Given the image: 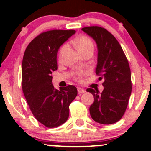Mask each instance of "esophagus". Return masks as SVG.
I'll return each instance as SVG.
<instances>
[{"instance_id": "1", "label": "esophagus", "mask_w": 151, "mask_h": 151, "mask_svg": "<svg viewBox=\"0 0 151 151\" xmlns=\"http://www.w3.org/2000/svg\"><path fill=\"white\" fill-rule=\"evenodd\" d=\"M77 91H78V93H79V94H81V93H84L86 92L85 90H84V89H82V88H80V87L77 88Z\"/></svg>"}]
</instances>
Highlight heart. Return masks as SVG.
<instances>
[{"mask_svg": "<svg viewBox=\"0 0 151 151\" xmlns=\"http://www.w3.org/2000/svg\"><path fill=\"white\" fill-rule=\"evenodd\" d=\"M74 44L77 46V50H79L80 52H83L86 51L88 50H93V44L92 40L89 37L86 35H81L80 37L74 40ZM67 49V45H63L60 48V52H59V58H61L62 54L65 52V51ZM84 74L83 72H77V74L74 75L75 78H79L81 77Z\"/></svg>", "mask_w": 151, "mask_h": 151, "instance_id": "obj_1", "label": "heart"}]
</instances>
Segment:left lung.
Instances as JSON below:
<instances>
[{"label": "left lung", "instance_id": "8db88e82", "mask_svg": "<svg viewBox=\"0 0 151 151\" xmlns=\"http://www.w3.org/2000/svg\"><path fill=\"white\" fill-rule=\"evenodd\" d=\"M96 42L98 48L96 74L103 79L104 90L88 88L94 101L89 108L93 121L101 124H112L119 121L127 108L132 89L129 61L116 37L99 26L81 28Z\"/></svg>", "mask_w": 151, "mask_h": 151}]
</instances>
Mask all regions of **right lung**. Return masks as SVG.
Wrapping results in <instances>:
<instances>
[{"mask_svg": "<svg viewBox=\"0 0 151 151\" xmlns=\"http://www.w3.org/2000/svg\"><path fill=\"white\" fill-rule=\"evenodd\" d=\"M74 30L42 32L29 43L22 63V89L30 111L47 128H56L67 121L69 106L77 95L73 85L55 89L53 71L58 70L57 55L60 46L75 33Z\"/></svg>", "mask_w": 151, "mask_h": 151, "instance_id": "1", "label": "right lung"}]
</instances>
